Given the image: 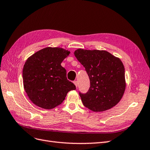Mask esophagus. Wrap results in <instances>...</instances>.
Wrapping results in <instances>:
<instances>
[{
    "label": "esophagus",
    "instance_id": "34e87169",
    "mask_svg": "<svg viewBox=\"0 0 150 150\" xmlns=\"http://www.w3.org/2000/svg\"><path fill=\"white\" fill-rule=\"evenodd\" d=\"M74 83L75 84V85L76 86V87H78V82H77V81H74Z\"/></svg>",
    "mask_w": 150,
    "mask_h": 150
}]
</instances>
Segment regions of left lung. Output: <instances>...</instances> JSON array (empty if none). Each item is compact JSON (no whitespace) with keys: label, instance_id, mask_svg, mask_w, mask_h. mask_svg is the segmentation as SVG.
Wrapping results in <instances>:
<instances>
[{"label":"left lung","instance_id":"1","mask_svg":"<svg viewBox=\"0 0 150 150\" xmlns=\"http://www.w3.org/2000/svg\"><path fill=\"white\" fill-rule=\"evenodd\" d=\"M74 54L90 79L87 93L79 92L83 104L93 112L113 108L126 88L125 70L121 59L104 50H76Z\"/></svg>","mask_w":150,"mask_h":150}]
</instances>
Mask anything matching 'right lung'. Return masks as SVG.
I'll use <instances>...</instances> for the list:
<instances>
[{
  "label": "right lung",
  "mask_w": 150,
  "mask_h": 150,
  "mask_svg": "<svg viewBox=\"0 0 150 150\" xmlns=\"http://www.w3.org/2000/svg\"><path fill=\"white\" fill-rule=\"evenodd\" d=\"M69 53L61 48L48 47L25 62L23 71L24 87L35 105L45 109H53L62 103L68 92L76 89L61 65Z\"/></svg>",
  "instance_id": "add662e5"
}]
</instances>
